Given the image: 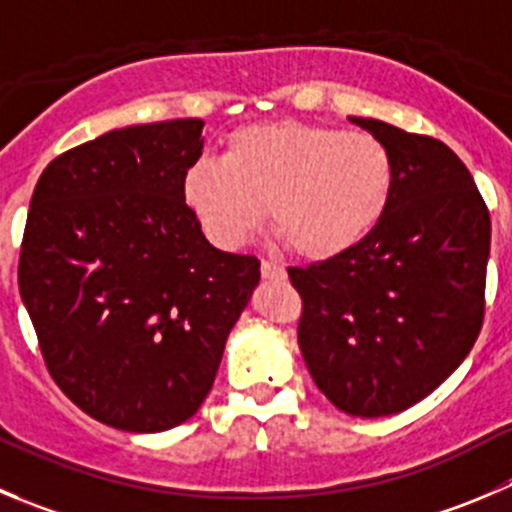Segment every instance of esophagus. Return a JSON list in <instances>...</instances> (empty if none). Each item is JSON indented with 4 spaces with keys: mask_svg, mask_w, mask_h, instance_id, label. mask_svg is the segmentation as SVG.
<instances>
[{
    "mask_svg": "<svg viewBox=\"0 0 512 512\" xmlns=\"http://www.w3.org/2000/svg\"><path fill=\"white\" fill-rule=\"evenodd\" d=\"M261 276H264V279H284L286 276V271H284V266L281 264H276V261H271V259H264L261 261Z\"/></svg>",
    "mask_w": 512,
    "mask_h": 512,
    "instance_id": "obj_1",
    "label": "esophagus"
}]
</instances>
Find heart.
<instances>
[{
	"mask_svg": "<svg viewBox=\"0 0 512 512\" xmlns=\"http://www.w3.org/2000/svg\"><path fill=\"white\" fill-rule=\"evenodd\" d=\"M392 188V153L372 133L294 120L236 130L221 163L198 160L183 178V198L213 243L243 246L269 211L276 236L309 261L359 246Z\"/></svg>",
	"mask_w": 512,
	"mask_h": 512,
	"instance_id": "1",
	"label": "heart"
}]
</instances>
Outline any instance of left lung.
<instances>
[{"label":"left lung","mask_w":512,"mask_h":512,"mask_svg":"<svg viewBox=\"0 0 512 512\" xmlns=\"http://www.w3.org/2000/svg\"><path fill=\"white\" fill-rule=\"evenodd\" d=\"M394 160L392 201L352 251L306 269L299 349L316 387L354 417L397 415L470 354L485 316L490 213L470 170L440 140L349 118Z\"/></svg>","instance_id":"obj_1"}]
</instances>
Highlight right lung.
Here are the masks:
<instances>
[{"label": "right lung", "mask_w": 512, "mask_h": 512, "mask_svg": "<svg viewBox=\"0 0 512 512\" xmlns=\"http://www.w3.org/2000/svg\"><path fill=\"white\" fill-rule=\"evenodd\" d=\"M203 120L110 130L42 170L19 251V294L57 387L125 432H163L208 397L261 279L218 251L186 206Z\"/></svg>", "instance_id": "right-lung-1"}]
</instances>
